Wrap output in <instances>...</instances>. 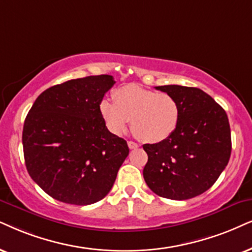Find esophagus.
I'll return each mask as SVG.
<instances>
[{
    "instance_id": "34e87169",
    "label": "esophagus",
    "mask_w": 252,
    "mask_h": 252,
    "mask_svg": "<svg viewBox=\"0 0 252 252\" xmlns=\"http://www.w3.org/2000/svg\"><path fill=\"white\" fill-rule=\"evenodd\" d=\"M128 146H129V149H130V150H133V149H137V148H138V145H137L136 143H135V142H132V141H129V142H128Z\"/></svg>"
}]
</instances>
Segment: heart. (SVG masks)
<instances>
[{"mask_svg": "<svg viewBox=\"0 0 252 252\" xmlns=\"http://www.w3.org/2000/svg\"><path fill=\"white\" fill-rule=\"evenodd\" d=\"M114 97L115 102L104 98L100 103L101 116L114 135H123L129 121L132 132L151 144L165 141L176 130L180 108L171 94L130 85L117 89Z\"/></svg>", "mask_w": 252, "mask_h": 252, "instance_id": "b5f03b06", "label": "heart"}]
</instances>
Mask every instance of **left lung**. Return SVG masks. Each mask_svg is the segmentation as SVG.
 Segmentation results:
<instances>
[{"label":"left lung","mask_w":252,"mask_h":252,"mask_svg":"<svg viewBox=\"0 0 252 252\" xmlns=\"http://www.w3.org/2000/svg\"><path fill=\"white\" fill-rule=\"evenodd\" d=\"M179 103V122L163 142L144 144L148 163L143 177L161 197L187 200L209 189L227 166L231 136L223 108L195 87L167 85L156 87Z\"/></svg>","instance_id":"left-lung-1"}]
</instances>
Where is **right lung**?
<instances>
[{
  "label": "right lung",
  "instance_id": "obj_1",
  "mask_svg": "<svg viewBox=\"0 0 252 252\" xmlns=\"http://www.w3.org/2000/svg\"><path fill=\"white\" fill-rule=\"evenodd\" d=\"M114 84L107 74L73 79L44 91L29 111L22 136L25 166L53 199L92 205L115 183L129 148L100 113Z\"/></svg>",
  "mask_w": 252,
  "mask_h": 252
}]
</instances>
